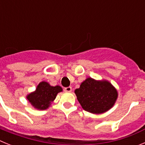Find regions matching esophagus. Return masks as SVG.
I'll return each instance as SVG.
<instances>
[{
  "label": "esophagus",
  "instance_id": "obj_1",
  "mask_svg": "<svg viewBox=\"0 0 145 145\" xmlns=\"http://www.w3.org/2000/svg\"><path fill=\"white\" fill-rule=\"evenodd\" d=\"M64 90H65V91H66V92H71L72 91V87H70V86L66 87V88H64Z\"/></svg>",
  "mask_w": 145,
  "mask_h": 145
}]
</instances>
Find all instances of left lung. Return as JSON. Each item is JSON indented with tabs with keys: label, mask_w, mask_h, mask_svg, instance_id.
Returning <instances> with one entry per match:
<instances>
[{
	"label": "left lung",
	"mask_w": 145,
	"mask_h": 145,
	"mask_svg": "<svg viewBox=\"0 0 145 145\" xmlns=\"http://www.w3.org/2000/svg\"><path fill=\"white\" fill-rule=\"evenodd\" d=\"M77 99L84 110L102 114L110 110L117 101L118 93L110 82L87 78L76 88Z\"/></svg>",
	"instance_id": "8db88e82"
}]
</instances>
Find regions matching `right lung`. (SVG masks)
Wrapping results in <instances>:
<instances>
[{"label": "right lung", "mask_w": 145, "mask_h": 145, "mask_svg": "<svg viewBox=\"0 0 145 145\" xmlns=\"http://www.w3.org/2000/svg\"><path fill=\"white\" fill-rule=\"evenodd\" d=\"M61 91L62 88L60 86H52L48 82L41 81L34 91L28 93L26 98L34 108L44 110L51 106L57 94Z\"/></svg>", "instance_id": "add662e5"}]
</instances>
